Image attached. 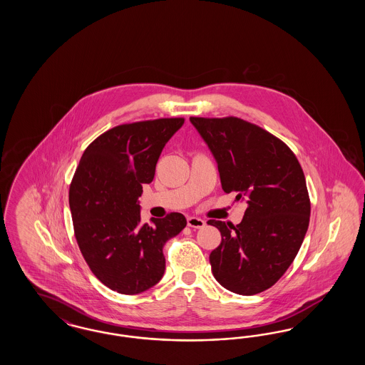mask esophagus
I'll list each match as a JSON object with an SVG mask.
<instances>
[{"label":"esophagus","instance_id":"1","mask_svg":"<svg viewBox=\"0 0 365 365\" xmlns=\"http://www.w3.org/2000/svg\"><path fill=\"white\" fill-rule=\"evenodd\" d=\"M187 226L191 228H202V227H205V220L195 217V216H190V217H187Z\"/></svg>","mask_w":365,"mask_h":365}]
</instances>
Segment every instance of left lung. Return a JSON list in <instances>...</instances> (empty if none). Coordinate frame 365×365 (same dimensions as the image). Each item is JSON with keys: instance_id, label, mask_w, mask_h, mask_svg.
Returning <instances> with one entry per match:
<instances>
[{"instance_id": "left-lung-1", "label": "left lung", "mask_w": 365, "mask_h": 365, "mask_svg": "<svg viewBox=\"0 0 365 365\" xmlns=\"http://www.w3.org/2000/svg\"><path fill=\"white\" fill-rule=\"evenodd\" d=\"M217 163L222 189L247 208L237 226L209 220L222 242L209 261L215 279L241 295L261 293L287 271L309 226L304 171L290 148L240 118H190Z\"/></svg>"}]
</instances>
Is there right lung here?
Here are the masks:
<instances>
[{"mask_svg":"<svg viewBox=\"0 0 365 365\" xmlns=\"http://www.w3.org/2000/svg\"><path fill=\"white\" fill-rule=\"evenodd\" d=\"M183 123L171 118L116 125L87 146L72 178L76 242L91 272L120 294H138L160 282L163 247L186 227L178 212L142 223L138 201L165 143Z\"/></svg>","mask_w":365,"mask_h":365,"instance_id":"1","label":"right lung"}]
</instances>
